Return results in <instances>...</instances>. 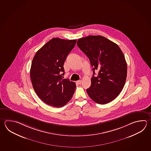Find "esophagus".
Returning a JSON list of instances; mask_svg holds the SVG:
<instances>
[{
    "label": "esophagus",
    "mask_w": 151,
    "mask_h": 151,
    "mask_svg": "<svg viewBox=\"0 0 151 151\" xmlns=\"http://www.w3.org/2000/svg\"><path fill=\"white\" fill-rule=\"evenodd\" d=\"M76 82H77L78 84H81V82H82V81H81V80H78V81H77Z\"/></svg>",
    "instance_id": "1"
}]
</instances>
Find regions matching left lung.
Masks as SVG:
<instances>
[{"label": "left lung", "instance_id": "8db88e82", "mask_svg": "<svg viewBox=\"0 0 151 151\" xmlns=\"http://www.w3.org/2000/svg\"><path fill=\"white\" fill-rule=\"evenodd\" d=\"M77 46L88 57L93 67L91 85L86 90L91 99L106 104L115 99L122 90L127 75V65L116 44L101 36L78 39ZM96 70L99 71L97 77Z\"/></svg>", "mask_w": 151, "mask_h": 151}]
</instances>
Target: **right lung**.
<instances>
[{
	"mask_svg": "<svg viewBox=\"0 0 151 151\" xmlns=\"http://www.w3.org/2000/svg\"><path fill=\"white\" fill-rule=\"evenodd\" d=\"M76 40L54 38L36 52L30 71L33 88L44 103L55 107L65 105L71 99L76 84L63 79V64Z\"/></svg>",
	"mask_w": 151,
	"mask_h": 151,
	"instance_id": "1",
	"label": "right lung"
}]
</instances>
